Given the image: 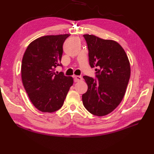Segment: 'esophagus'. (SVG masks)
<instances>
[{
	"label": "esophagus",
	"mask_w": 154,
	"mask_h": 154,
	"mask_svg": "<svg viewBox=\"0 0 154 154\" xmlns=\"http://www.w3.org/2000/svg\"><path fill=\"white\" fill-rule=\"evenodd\" d=\"M82 80V77L81 76H75L74 77V81L75 83L77 82H79V81H81Z\"/></svg>",
	"instance_id": "1"
}]
</instances>
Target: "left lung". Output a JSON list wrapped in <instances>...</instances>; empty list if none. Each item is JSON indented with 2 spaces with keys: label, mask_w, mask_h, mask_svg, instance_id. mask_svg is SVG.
<instances>
[{
  "label": "left lung",
  "mask_w": 154,
  "mask_h": 154,
  "mask_svg": "<svg viewBox=\"0 0 154 154\" xmlns=\"http://www.w3.org/2000/svg\"><path fill=\"white\" fill-rule=\"evenodd\" d=\"M89 50L91 67L96 78L83 76L87 91L82 95L85 108L93 115L105 116L119 105L130 77V65L125 51L118 42L94 35H83Z\"/></svg>",
  "instance_id": "1"
}]
</instances>
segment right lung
Segmentation results:
<instances>
[{"label": "right lung", "instance_id": "add662e5", "mask_svg": "<svg viewBox=\"0 0 154 154\" xmlns=\"http://www.w3.org/2000/svg\"><path fill=\"white\" fill-rule=\"evenodd\" d=\"M70 34L45 35L29 44L22 58L23 85L34 106L43 112H53L63 106L72 77L55 72L62 66L63 44Z\"/></svg>", "mask_w": 154, "mask_h": 154}]
</instances>
